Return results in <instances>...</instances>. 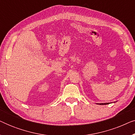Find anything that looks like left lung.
I'll list each match as a JSON object with an SVG mask.
<instances>
[{
  "label": "left lung",
  "mask_w": 135,
  "mask_h": 135,
  "mask_svg": "<svg viewBox=\"0 0 135 135\" xmlns=\"http://www.w3.org/2000/svg\"><path fill=\"white\" fill-rule=\"evenodd\" d=\"M110 103H97V104H100V105H105V104H108Z\"/></svg>",
  "instance_id": "1"
}]
</instances>
